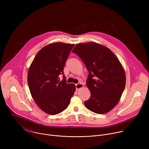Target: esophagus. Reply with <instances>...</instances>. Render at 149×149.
<instances>
[{
  "mask_svg": "<svg viewBox=\"0 0 149 149\" xmlns=\"http://www.w3.org/2000/svg\"><path fill=\"white\" fill-rule=\"evenodd\" d=\"M83 84L82 83H78L77 84H75V87H76V90L78 91L80 88L83 87Z\"/></svg>",
  "mask_w": 149,
  "mask_h": 149,
  "instance_id": "esophagus-1",
  "label": "esophagus"
}]
</instances>
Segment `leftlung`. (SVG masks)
<instances>
[{
    "instance_id": "obj_1",
    "label": "left lung",
    "mask_w": 149,
    "mask_h": 149,
    "mask_svg": "<svg viewBox=\"0 0 149 149\" xmlns=\"http://www.w3.org/2000/svg\"><path fill=\"white\" fill-rule=\"evenodd\" d=\"M72 52L89 72L87 86L91 97L85 106L97 114L109 112L119 102L125 86V72L118 59L110 49L95 42L78 44Z\"/></svg>"
}]
</instances>
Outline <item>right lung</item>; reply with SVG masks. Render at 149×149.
<instances>
[{
  "mask_svg": "<svg viewBox=\"0 0 149 149\" xmlns=\"http://www.w3.org/2000/svg\"><path fill=\"white\" fill-rule=\"evenodd\" d=\"M74 46L62 42L49 44L38 52L29 68L28 84L31 95L38 107L49 115L65 110L75 91V85L67 84L63 74Z\"/></svg>",
  "mask_w": 149,
  "mask_h": 149,
  "instance_id": "add662e5",
  "label": "right lung"
}]
</instances>
